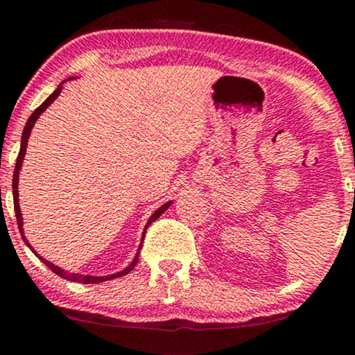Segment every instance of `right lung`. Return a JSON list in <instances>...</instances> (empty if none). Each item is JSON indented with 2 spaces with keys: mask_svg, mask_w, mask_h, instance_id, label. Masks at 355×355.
Listing matches in <instances>:
<instances>
[{
  "mask_svg": "<svg viewBox=\"0 0 355 355\" xmlns=\"http://www.w3.org/2000/svg\"><path fill=\"white\" fill-rule=\"evenodd\" d=\"M61 85H63V83H61ZM61 85H60L58 88L55 89V92L51 93L50 96H48L46 100L43 101L42 105H40L38 108L35 110L33 113H31V116L28 118L26 125H24V130H23V137H21V148H19L18 158H16V166H15V173H13V200H15V214H16V222H18V229H19V232H21V237H23V240H24V243H26V245L30 247V248H31V245H30V243H28V240L24 239V235H23V218H21V210H19V203H18V177H19V168H21V164H23V157H24V152H26L28 138H30L31 128H33L35 121L38 120V116L42 115V113L44 112V110L48 108V105H50L51 101L55 100L56 96L60 95V93H61V88H63V87H61ZM168 207H170V202H166L165 205H162L160 209H158L157 211H155V214L152 215V217H150L148 223H146V227H145V232H146V229H148V225H150V223L155 222V220H157L158 217H160V215L164 214V211H165L166 209H168ZM145 232H144V237H145ZM141 243H144V240H141ZM140 248H141V245H140ZM31 250H33V248H31ZM33 252H35V250H33ZM138 254H140V250L137 252V255H135V259H133V262L130 263V266L126 267L125 270L118 272V274H113V275H107V277H93V275H78V274H68V272H64L63 268H60V267L53 266L51 262H48V260H44L43 257H40L38 254H35V255H38V259L42 260V262L44 263V266H46L48 268H50V270L55 272L56 275L63 277V279H67V280H71V282H81V284H98V282H105V280H112V279H116V277L126 275V274H128V272H132V270H133V267H135L137 263H138Z\"/></svg>",
  "mask_w": 355,
  "mask_h": 355,
  "instance_id": "right-lung-1",
  "label": "right lung"
}]
</instances>
